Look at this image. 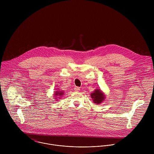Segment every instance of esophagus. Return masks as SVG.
<instances>
[{
  "label": "esophagus",
  "mask_w": 154,
  "mask_h": 154,
  "mask_svg": "<svg viewBox=\"0 0 154 154\" xmlns=\"http://www.w3.org/2000/svg\"><path fill=\"white\" fill-rule=\"evenodd\" d=\"M74 90H75L76 92H78V91H80V88H79V87H75V88H74Z\"/></svg>",
  "instance_id": "34e87169"
}]
</instances>
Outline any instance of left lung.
<instances>
[{
    "instance_id": "obj_1",
    "label": "left lung",
    "mask_w": 154,
    "mask_h": 154,
    "mask_svg": "<svg viewBox=\"0 0 154 154\" xmlns=\"http://www.w3.org/2000/svg\"><path fill=\"white\" fill-rule=\"evenodd\" d=\"M91 97L93 103L98 105L102 103L106 98V95L100 89H95L93 92L91 94Z\"/></svg>"
}]
</instances>
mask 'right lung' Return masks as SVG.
Masks as SVG:
<instances>
[{"instance_id":"right-lung-1","label":"right lung","mask_w":154,"mask_h":154,"mask_svg":"<svg viewBox=\"0 0 154 154\" xmlns=\"http://www.w3.org/2000/svg\"><path fill=\"white\" fill-rule=\"evenodd\" d=\"M54 94H53L54 95V99L56 100L55 101H57V98H59V99L60 98V97H62V95H64V91H54Z\"/></svg>"}]
</instances>
